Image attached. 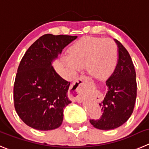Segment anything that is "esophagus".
<instances>
[{"instance_id":"obj_1","label":"esophagus","mask_w":149,"mask_h":149,"mask_svg":"<svg viewBox=\"0 0 149 149\" xmlns=\"http://www.w3.org/2000/svg\"><path fill=\"white\" fill-rule=\"evenodd\" d=\"M88 79L84 76L79 78L73 84H72L71 87L70 89V93H69V97L70 100H72L74 102H81L83 100V95L80 90V85L81 83L84 81H87Z\"/></svg>"}]
</instances>
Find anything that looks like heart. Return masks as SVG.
Returning <instances> with one entry per match:
<instances>
[{"mask_svg":"<svg viewBox=\"0 0 149 149\" xmlns=\"http://www.w3.org/2000/svg\"><path fill=\"white\" fill-rule=\"evenodd\" d=\"M118 48L110 38L84 37L75 42L63 56L62 62L73 76L85 67L87 73L97 79H106L113 73Z\"/></svg>","mask_w":149,"mask_h":149,"instance_id":"obj_1","label":"heart"}]
</instances>
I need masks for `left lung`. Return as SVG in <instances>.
<instances>
[{
	"label": "left lung",
	"mask_w": 149,
	"mask_h": 149,
	"mask_svg": "<svg viewBox=\"0 0 149 149\" xmlns=\"http://www.w3.org/2000/svg\"><path fill=\"white\" fill-rule=\"evenodd\" d=\"M115 42L118 59L115 70L106 81V96L99 104L103 115L98 120H90L94 127L101 130L116 129L126 123L132 114L137 97L136 73L131 56L120 42Z\"/></svg>",
	"instance_id": "obj_1"
}]
</instances>
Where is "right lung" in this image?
I'll return each mask as SVG.
<instances>
[{
  "mask_svg": "<svg viewBox=\"0 0 149 149\" xmlns=\"http://www.w3.org/2000/svg\"><path fill=\"white\" fill-rule=\"evenodd\" d=\"M77 36L44 34L22 58L14 84V102L22 120L33 129L48 131L59 127L68 98L70 82L54 70L52 63Z\"/></svg>",
  "mask_w": 149,
  "mask_h": 149,
  "instance_id": "right-lung-1",
  "label": "right lung"
}]
</instances>
